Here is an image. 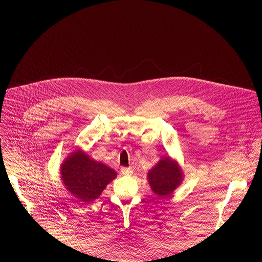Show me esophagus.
Here are the masks:
<instances>
[{"label": "esophagus", "mask_w": 262, "mask_h": 262, "mask_svg": "<svg viewBox=\"0 0 262 262\" xmlns=\"http://www.w3.org/2000/svg\"><path fill=\"white\" fill-rule=\"evenodd\" d=\"M121 173L123 174V175H128V174H130L132 173V169L130 168H121Z\"/></svg>", "instance_id": "esophagus-1"}]
</instances>
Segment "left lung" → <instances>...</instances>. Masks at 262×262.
<instances>
[{"label": "left lung", "mask_w": 262, "mask_h": 262, "mask_svg": "<svg viewBox=\"0 0 262 262\" xmlns=\"http://www.w3.org/2000/svg\"><path fill=\"white\" fill-rule=\"evenodd\" d=\"M183 171L175 160L169 156L159 160L152 170L147 173L150 189L159 196H168L183 182Z\"/></svg>", "instance_id": "8db88e82"}]
</instances>
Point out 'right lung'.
Masks as SVG:
<instances>
[{
	"label": "right lung",
	"instance_id": "add662e5",
	"mask_svg": "<svg viewBox=\"0 0 262 262\" xmlns=\"http://www.w3.org/2000/svg\"><path fill=\"white\" fill-rule=\"evenodd\" d=\"M61 181L82 203L98 199L106 186L117 177V172L89 157L80 149L69 156L60 167Z\"/></svg>",
	"mask_w": 262,
	"mask_h": 262
}]
</instances>
